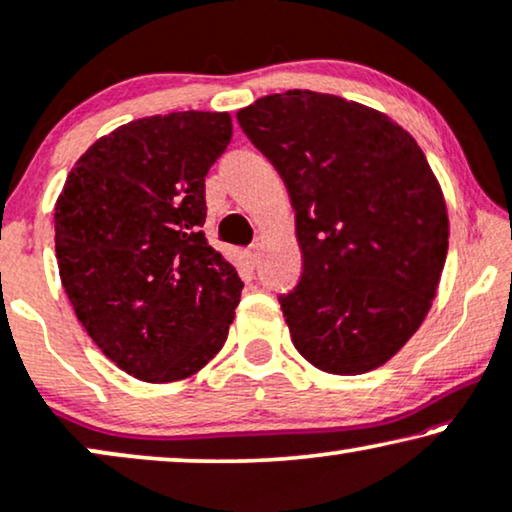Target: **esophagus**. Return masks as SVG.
<instances>
[{"instance_id": "1", "label": "esophagus", "mask_w": 512, "mask_h": 512, "mask_svg": "<svg viewBox=\"0 0 512 512\" xmlns=\"http://www.w3.org/2000/svg\"><path fill=\"white\" fill-rule=\"evenodd\" d=\"M245 260H248L250 267H257V262H260V245H250V248L245 250Z\"/></svg>"}]
</instances>
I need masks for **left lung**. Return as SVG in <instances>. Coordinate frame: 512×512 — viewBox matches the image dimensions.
Masks as SVG:
<instances>
[{
	"instance_id": "1",
	"label": "left lung",
	"mask_w": 512,
	"mask_h": 512,
	"mask_svg": "<svg viewBox=\"0 0 512 512\" xmlns=\"http://www.w3.org/2000/svg\"><path fill=\"white\" fill-rule=\"evenodd\" d=\"M295 210L297 288L278 297L295 349L327 374L388 363L424 323L449 217L417 140L379 109L316 91L238 109Z\"/></svg>"
}]
</instances>
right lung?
<instances>
[{"instance_id":"obj_1","label":"right lung","mask_w":512,"mask_h":512,"mask_svg":"<svg viewBox=\"0 0 512 512\" xmlns=\"http://www.w3.org/2000/svg\"><path fill=\"white\" fill-rule=\"evenodd\" d=\"M227 112L135 119L95 140L56 201L60 281L95 346L149 384L192 377L227 342L243 283L203 236Z\"/></svg>"}]
</instances>
